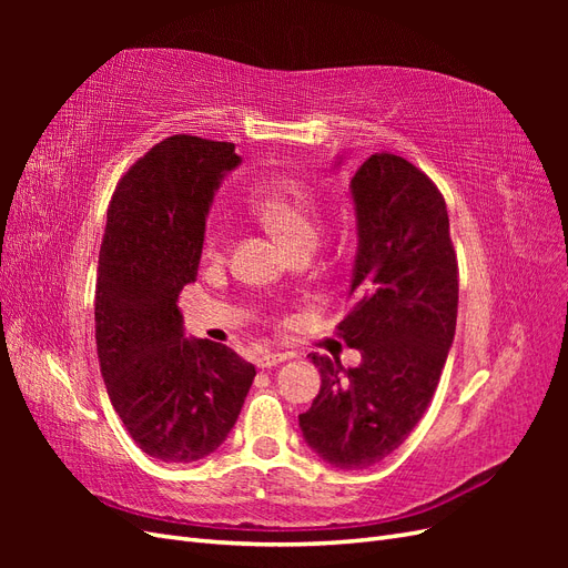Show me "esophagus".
Segmentation results:
<instances>
[{
    "label": "esophagus",
    "mask_w": 568,
    "mask_h": 568,
    "mask_svg": "<svg viewBox=\"0 0 568 568\" xmlns=\"http://www.w3.org/2000/svg\"><path fill=\"white\" fill-rule=\"evenodd\" d=\"M291 355L288 353H280V351H265L261 357H257V367L261 369H270L274 365L284 363V359H288Z\"/></svg>",
    "instance_id": "1"
}]
</instances>
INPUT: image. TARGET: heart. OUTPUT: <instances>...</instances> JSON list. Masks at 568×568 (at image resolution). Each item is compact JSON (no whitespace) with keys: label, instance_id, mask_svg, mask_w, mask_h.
Instances as JSON below:
<instances>
[{"label":"heart","instance_id":"heart-1","mask_svg":"<svg viewBox=\"0 0 568 568\" xmlns=\"http://www.w3.org/2000/svg\"><path fill=\"white\" fill-rule=\"evenodd\" d=\"M251 211L267 230L277 234L291 248L301 244H315L320 234V209L311 189L291 178H270L257 184L248 196ZM225 244V232L213 222L205 230L203 248L217 255Z\"/></svg>","mask_w":568,"mask_h":568}]
</instances>
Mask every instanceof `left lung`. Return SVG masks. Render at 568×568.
Wrapping results in <instances>:
<instances>
[{
    "label": "left lung",
    "instance_id": "left-lung-1",
    "mask_svg": "<svg viewBox=\"0 0 568 568\" xmlns=\"http://www.w3.org/2000/svg\"><path fill=\"white\" fill-rule=\"evenodd\" d=\"M351 199L357 253L338 332L363 359L346 369L311 353L322 386L298 426L320 459L355 471L398 450L424 417L455 338L459 284L448 209L422 170L374 153Z\"/></svg>",
    "mask_w": 568,
    "mask_h": 568
}]
</instances>
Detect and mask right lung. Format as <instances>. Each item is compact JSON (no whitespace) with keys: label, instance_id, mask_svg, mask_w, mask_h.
I'll use <instances>...</instances> for the list:
<instances>
[{"label":"right lung","instance_id":"add662e5","mask_svg":"<svg viewBox=\"0 0 568 568\" xmlns=\"http://www.w3.org/2000/svg\"><path fill=\"white\" fill-rule=\"evenodd\" d=\"M239 163L230 142L173 134L128 170L109 205L94 298L101 376L132 440L165 464L215 453L255 376L222 343L186 338L178 311L213 196Z\"/></svg>","mask_w":568,"mask_h":568}]
</instances>
